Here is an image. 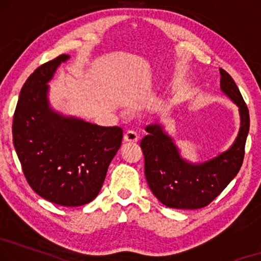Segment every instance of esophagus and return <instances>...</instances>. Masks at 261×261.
I'll use <instances>...</instances> for the list:
<instances>
[{"mask_svg": "<svg viewBox=\"0 0 261 261\" xmlns=\"http://www.w3.org/2000/svg\"><path fill=\"white\" fill-rule=\"evenodd\" d=\"M123 140H125V142H130V143L138 142L139 141V135L134 130H128L127 133L123 135Z\"/></svg>", "mask_w": 261, "mask_h": 261, "instance_id": "1", "label": "esophagus"}]
</instances>
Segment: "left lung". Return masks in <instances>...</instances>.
Here are the masks:
<instances>
[{
	"mask_svg": "<svg viewBox=\"0 0 261 261\" xmlns=\"http://www.w3.org/2000/svg\"><path fill=\"white\" fill-rule=\"evenodd\" d=\"M220 90L239 108L240 128L227 150L207 161L191 163L184 160L161 123L146 127L142 139L144 175L151 192L160 202L172 209L194 210L206 206L236 177L243 164L250 114L238 86L223 69Z\"/></svg>",
	"mask_w": 261,
	"mask_h": 261,
	"instance_id": "left-lung-1",
	"label": "left lung"
}]
</instances>
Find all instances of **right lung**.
Instances as JSON below:
<instances>
[{"label": "right lung", "mask_w": 261, "mask_h": 261, "mask_svg": "<svg viewBox=\"0 0 261 261\" xmlns=\"http://www.w3.org/2000/svg\"><path fill=\"white\" fill-rule=\"evenodd\" d=\"M70 58L61 55L27 79L13 120V141L29 186L44 199L80 206L97 197L122 141L120 127L66 117L50 106L49 85Z\"/></svg>", "instance_id": "add662e5"}]
</instances>
